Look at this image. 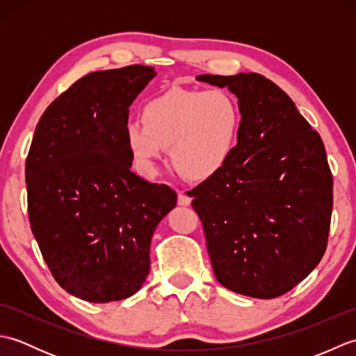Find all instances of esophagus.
Masks as SVG:
<instances>
[{"label": "esophagus", "instance_id": "esophagus-1", "mask_svg": "<svg viewBox=\"0 0 356 356\" xmlns=\"http://www.w3.org/2000/svg\"><path fill=\"white\" fill-rule=\"evenodd\" d=\"M177 202H179L180 207H190V205H191V197H190V195H186L185 193L180 191V193H179Z\"/></svg>", "mask_w": 356, "mask_h": 356}]
</instances>
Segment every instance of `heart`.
I'll return each mask as SVG.
<instances>
[{
  "label": "heart",
  "mask_w": 356,
  "mask_h": 356,
  "mask_svg": "<svg viewBox=\"0 0 356 356\" xmlns=\"http://www.w3.org/2000/svg\"><path fill=\"white\" fill-rule=\"evenodd\" d=\"M241 111L225 90L174 87L145 104L140 120L125 128L127 147L145 174L156 172L163 151L176 170L191 180L220 172L237 147Z\"/></svg>",
  "instance_id": "b5f03b06"
}]
</instances>
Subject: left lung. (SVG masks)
<instances>
[{
	"label": "left lung",
	"instance_id": "1",
	"mask_svg": "<svg viewBox=\"0 0 356 356\" xmlns=\"http://www.w3.org/2000/svg\"><path fill=\"white\" fill-rule=\"evenodd\" d=\"M238 99L241 128L225 168L190 195L217 282L275 298L311 274L327 246L334 180L320 134L259 73L200 74Z\"/></svg>",
	"mask_w": 356,
	"mask_h": 356
}]
</instances>
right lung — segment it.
Here are the masks:
<instances>
[{"mask_svg":"<svg viewBox=\"0 0 356 356\" xmlns=\"http://www.w3.org/2000/svg\"><path fill=\"white\" fill-rule=\"evenodd\" d=\"M154 76L138 64L86 74L49 105L30 145V228L59 286L90 303L140 289L151 237L177 203L131 171L125 142L128 107Z\"/></svg>","mask_w":356,"mask_h":356,"instance_id":"1","label":"right lung"}]
</instances>
